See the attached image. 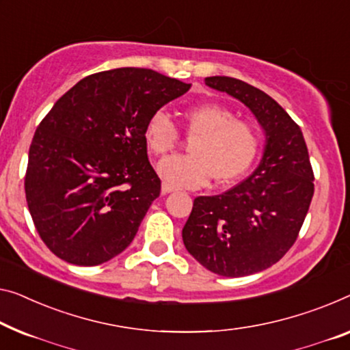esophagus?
Masks as SVG:
<instances>
[{"label": "esophagus", "instance_id": "1", "mask_svg": "<svg viewBox=\"0 0 350 350\" xmlns=\"http://www.w3.org/2000/svg\"><path fill=\"white\" fill-rule=\"evenodd\" d=\"M176 189L173 185H170V184H166V182H163V184H161V193H163V195H166V193H171V191H174Z\"/></svg>", "mask_w": 350, "mask_h": 350}]
</instances>
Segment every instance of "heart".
<instances>
[{"label":"heart","instance_id":"1","mask_svg":"<svg viewBox=\"0 0 350 350\" xmlns=\"http://www.w3.org/2000/svg\"><path fill=\"white\" fill-rule=\"evenodd\" d=\"M185 132L191 138L189 155H171L157 166L161 179L173 187L206 185L213 176L218 184L237 180L256 160L260 149L258 130L237 119L218 103H198L185 108ZM179 142L173 119L159 109L144 125V143L154 155H165Z\"/></svg>","mask_w":350,"mask_h":350}]
</instances>
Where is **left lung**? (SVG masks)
<instances>
[{"instance_id": "obj_1", "label": "left lung", "mask_w": 350, "mask_h": 350, "mask_svg": "<svg viewBox=\"0 0 350 350\" xmlns=\"http://www.w3.org/2000/svg\"><path fill=\"white\" fill-rule=\"evenodd\" d=\"M206 85L252 109L265 133L254 173L221 195L198 196L182 229L185 248L221 276L269 269L294 245L314 193L304 133L264 91L231 77H207Z\"/></svg>"}]
</instances>
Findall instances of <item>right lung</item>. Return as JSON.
<instances>
[{
  "label": "right lung",
  "mask_w": 350,
  "mask_h": 350,
  "mask_svg": "<svg viewBox=\"0 0 350 350\" xmlns=\"http://www.w3.org/2000/svg\"><path fill=\"white\" fill-rule=\"evenodd\" d=\"M190 86L122 67L83 78L55 103L36 130L25 176L29 213L51 253L98 265L129 247L160 195L144 125Z\"/></svg>",
  "instance_id": "obj_1"
}]
</instances>
